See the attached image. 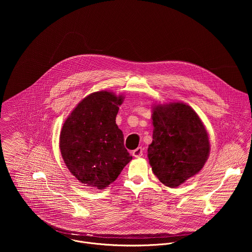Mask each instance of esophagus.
<instances>
[{
    "label": "esophagus",
    "instance_id": "34e87169",
    "mask_svg": "<svg viewBox=\"0 0 252 252\" xmlns=\"http://www.w3.org/2000/svg\"><path fill=\"white\" fill-rule=\"evenodd\" d=\"M144 147L140 146V147L136 148L135 150H133V152H132V155H133L134 157H136V158L142 157V156H143V154H144Z\"/></svg>",
    "mask_w": 252,
    "mask_h": 252
}]
</instances>
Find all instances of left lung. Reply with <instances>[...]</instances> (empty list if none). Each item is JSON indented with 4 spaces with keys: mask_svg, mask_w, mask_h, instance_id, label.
Returning a JSON list of instances; mask_svg holds the SVG:
<instances>
[{
    "mask_svg": "<svg viewBox=\"0 0 252 252\" xmlns=\"http://www.w3.org/2000/svg\"><path fill=\"white\" fill-rule=\"evenodd\" d=\"M152 124L149 164L158 180L176 188L197 175L207 162L211 150L208 132L195 110L180 102L155 105Z\"/></svg>",
    "mask_w": 252,
    "mask_h": 252,
    "instance_id": "1",
    "label": "left lung"
}]
</instances>
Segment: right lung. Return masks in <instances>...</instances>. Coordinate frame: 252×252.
<instances>
[{"label":"right lung","instance_id":"right-lung-1","mask_svg":"<svg viewBox=\"0 0 252 252\" xmlns=\"http://www.w3.org/2000/svg\"><path fill=\"white\" fill-rule=\"evenodd\" d=\"M124 96L98 91L85 97L63 124L59 147L73 177L86 186L104 189L132 160L115 123Z\"/></svg>","mask_w":252,"mask_h":252}]
</instances>
